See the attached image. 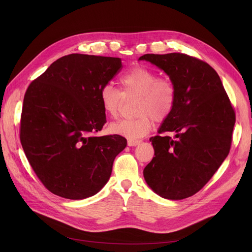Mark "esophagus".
Masks as SVG:
<instances>
[{"instance_id":"esophagus-1","label":"esophagus","mask_w":252,"mask_h":252,"mask_svg":"<svg viewBox=\"0 0 252 252\" xmlns=\"http://www.w3.org/2000/svg\"><path fill=\"white\" fill-rule=\"evenodd\" d=\"M128 146H136V145H139L141 143L140 140H128Z\"/></svg>"}]
</instances>
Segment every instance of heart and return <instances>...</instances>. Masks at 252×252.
I'll use <instances>...</instances> for the list:
<instances>
[{"mask_svg": "<svg viewBox=\"0 0 252 252\" xmlns=\"http://www.w3.org/2000/svg\"><path fill=\"white\" fill-rule=\"evenodd\" d=\"M121 93L106 85L101 89L100 103L104 112L110 118H118L123 96H138L134 113L136 117L122 120L110 127L113 133L129 140H138L147 135L154 120L163 122L170 117L177 103V87L168 78H158V72L144 66H136L123 73L119 79Z\"/></svg>", "mask_w": 252, "mask_h": 252, "instance_id": "obj_1", "label": "heart"}]
</instances>
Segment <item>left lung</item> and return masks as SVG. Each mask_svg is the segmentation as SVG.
<instances>
[{
  "label": "left lung",
  "instance_id": "1",
  "mask_svg": "<svg viewBox=\"0 0 252 252\" xmlns=\"http://www.w3.org/2000/svg\"><path fill=\"white\" fill-rule=\"evenodd\" d=\"M169 75L177 103L158 133L150 138L155 156L143 171L156 193L183 200L199 192L229 154L235 112L219 74L204 61L181 52L140 57Z\"/></svg>",
  "mask_w": 252,
  "mask_h": 252
}]
</instances>
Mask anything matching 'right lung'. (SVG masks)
Masks as SVG:
<instances>
[{
	"instance_id": "obj_1",
	"label": "right lung",
	"mask_w": 252,
	"mask_h": 252,
	"mask_svg": "<svg viewBox=\"0 0 252 252\" xmlns=\"http://www.w3.org/2000/svg\"><path fill=\"white\" fill-rule=\"evenodd\" d=\"M122 69L121 59L71 53L28 86L20 140L30 166L50 192L83 200L108 182L127 141L95 136L106 123L101 89Z\"/></svg>"
}]
</instances>
